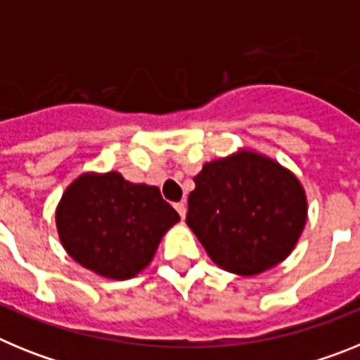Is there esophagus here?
<instances>
[{"label": "esophagus", "mask_w": 360, "mask_h": 360, "mask_svg": "<svg viewBox=\"0 0 360 360\" xmlns=\"http://www.w3.org/2000/svg\"><path fill=\"white\" fill-rule=\"evenodd\" d=\"M174 209H176L178 214L182 216V218H186V212H187V205H186V202H178V203H174Z\"/></svg>", "instance_id": "esophagus-1"}]
</instances>
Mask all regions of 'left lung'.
<instances>
[{"label":"left lung","instance_id":"1","mask_svg":"<svg viewBox=\"0 0 360 360\" xmlns=\"http://www.w3.org/2000/svg\"><path fill=\"white\" fill-rule=\"evenodd\" d=\"M195 184L186 221L216 265L254 276L292 252L307 221V196L278 162L240 151L203 165Z\"/></svg>","mask_w":360,"mask_h":360}]
</instances>
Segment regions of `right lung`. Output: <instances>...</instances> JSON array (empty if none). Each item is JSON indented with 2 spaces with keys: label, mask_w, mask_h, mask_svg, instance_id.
<instances>
[{
  "label": "right lung",
  "mask_w": 360,
  "mask_h": 360,
  "mask_svg": "<svg viewBox=\"0 0 360 360\" xmlns=\"http://www.w3.org/2000/svg\"><path fill=\"white\" fill-rule=\"evenodd\" d=\"M56 219L63 247L79 265L104 278L129 279L149 265L180 216L158 187L111 171L81 174L65 191Z\"/></svg>",
  "instance_id": "1"
}]
</instances>
